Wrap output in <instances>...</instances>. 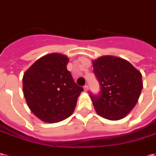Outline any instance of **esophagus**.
<instances>
[{
  "mask_svg": "<svg viewBox=\"0 0 156 156\" xmlns=\"http://www.w3.org/2000/svg\"><path fill=\"white\" fill-rule=\"evenodd\" d=\"M83 90H84V91L87 92L88 90H89V86H88V85H84V87H83Z\"/></svg>",
  "mask_w": 156,
  "mask_h": 156,
  "instance_id": "34e87169",
  "label": "esophagus"
}]
</instances>
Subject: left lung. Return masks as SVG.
Wrapping results in <instances>:
<instances>
[{
	"label": "left lung",
	"mask_w": 156,
	"mask_h": 156,
	"mask_svg": "<svg viewBox=\"0 0 156 156\" xmlns=\"http://www.w3.org/2000/svg\"><path fill=\"white\" fill-rule=\"evenodd\" d=\"M94 73L101 83L99 96L90 98L96 114L119 120L136 104L143 89L142 74L126 60L105 55L92 60Z\"/></svg>",
	"instance_id": "1"
}]
</instances>
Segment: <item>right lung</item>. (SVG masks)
Here are the masks:
<instances>
[{
	"instance_id": "add662e5",
	"label": "right lung",
	"mask_w": 156,
	"mask_h": 156,
	"mask_svg": "<svg viewBox=\"0 0 156 156\" xmlns=\"http://www.w3.org/2000/svg\"><path fill=\"white\" fill-rule=\"evenodd\" d=\"M68 57L53 53L36 60L23 76L26 103L36 117L57 123L72 115L83 90L66 68Z\"/></svg>"
}]
</instances>
